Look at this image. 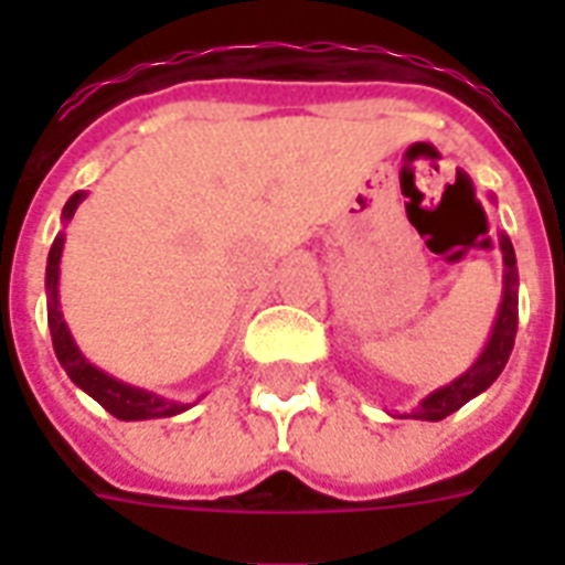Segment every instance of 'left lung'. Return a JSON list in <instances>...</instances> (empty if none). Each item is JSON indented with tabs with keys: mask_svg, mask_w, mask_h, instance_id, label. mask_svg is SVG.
I'll return each mask as SVG.
<instances>
[{
	"mask_svg": "<svg viewBox=\"0 0 565 565\" xmlns=\"http://www.w3.org/2000/svg\"><path fill=\"white\" fill-rule=\"evenodd\" d=\"M501 255H504V296H501L499 317L492 326L490 343L483 345L481 358L469 366L460 377H455L451 384L439 386L428 398H422L419 407L407 416L425 422H439L460 411L466 402H472L475 395H481L487 386L501 375L504 363H508L513 343H516V326H519V292H516V252L504 234H501Z\"/></svg>",
	"mask_w": 565,
	"mask_h": 565,
	"instance_id": "1",
	"label": "left lung"
}]
</instances>
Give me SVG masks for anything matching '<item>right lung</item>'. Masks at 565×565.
I'll return each instance as SVG.
<instances>
[{"label": "right lung", "mask_w": 565, "mask_h": 565, "mask_svg": "<svg viewBox=\"0 0 565 565\" xmlns=\"http://www.w3.org/2000/svg\"><path fill=\"white\" fill-rule=\"evenodd\" d=\"M84 190L70 195V202L64 204V222L73 220L75 207L82 204ZM61 252H64V234H57L52 248H49L46 260V308H49V331H52V345H55V354L64 372L73 377L75 386H82L84 393L93 395L96 402L122 422H137V419H161V416H175V413L188 411L190 404L170 402L163 395H154L149 390H140V386L122 384L117 377H110L108 372L96 370L82 352L78 345L70 337V328H66L61 310H57V275H61Z\"/></svg>", "instance_id": "1"}]
</instances>
